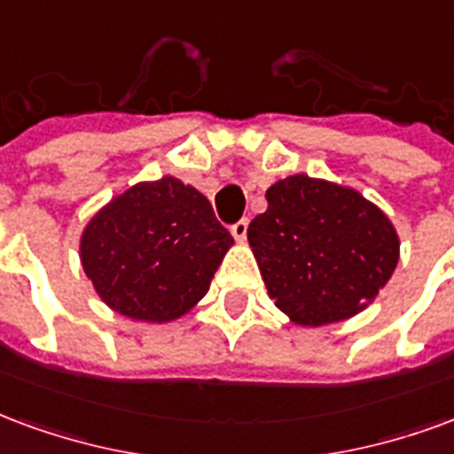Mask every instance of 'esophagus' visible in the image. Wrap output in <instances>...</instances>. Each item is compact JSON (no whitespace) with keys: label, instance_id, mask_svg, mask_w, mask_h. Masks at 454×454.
<instances>
[{"label":"esophagus","instance_id":"obj_1","mask_svg":"<svg viewBox=\"0 0 454 454\" xmlns=\"http://www.w3.org/2000/svg\"><path fill=\"white\" fill-rule=\"evenodd\" d=\"M231 233H233V238H236L238 243H243L245 236H247V218H240V221H236V223L231 226Z\"/></svg>","mask_w":454,"mask_h":454}]
</instances>
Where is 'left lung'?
Masks as SVG:
<instances>
[{
    "label": "left lung",
    "mask_w": 454,
    "mask_h": 454,
    "mask_svg": "<svg viewBox=\"0 0 454 454\" xmlns=\"http://www.w3.org/2000/svg\"><path fill=\"white\" fill-rule=\"evenodd\" d=\"M247 240L278 310L308 327L364 310L399 260L397 231L375 204L308 176L271 184Z\"/></svg>",
    "instance_id": "left-lung-1"
}]
</instances>
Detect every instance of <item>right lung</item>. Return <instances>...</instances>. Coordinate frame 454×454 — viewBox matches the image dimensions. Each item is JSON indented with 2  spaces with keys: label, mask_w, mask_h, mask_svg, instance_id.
Segmentation results:
<instances>
[{
  "label": "right lung",
  "mask_w": 454,
  "mask_h": 454,
  "mask_svg": "<svg viewBox=\"0 0 454 454\" xmlns=\"http://www.w3.org/2000/svg\"><path fill=\"white\" fill-rule=\"evenodd\" d=\"M231 245L204 194L160 177L134 184L90 218L82 264L115 312L170 322L204 298Z\"/></svg>",
  "instance_id": "1"
}]
</instances>
